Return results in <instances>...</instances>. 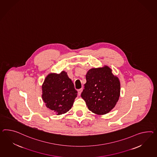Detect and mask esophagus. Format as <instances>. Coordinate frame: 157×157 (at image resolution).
Listing matches in <instances>:
<instances>
[{"instance_id":"obj_1","label":"esophagus","mask_w":157,"mask_h":157,"mask_svg":"<svg viewBox=\"0 0 157 157\" xmlns=\"http://www.w3.org/2000/svg\"><path fill=\"white\" fill-rule=\"evenodd\" d=\"M77 91H78V94L79 96H80L81 92H82V89H78Z\"/></svg>"}]
</instances>
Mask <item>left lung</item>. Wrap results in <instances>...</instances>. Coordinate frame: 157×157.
I'll return each instance as SVG.
<instances>
[{
  "mask_svg": "<svg viewBox=\"0 0 157 157\" xmlns=\"http://www.w3.org/2000/svg\"><path fill=\"white\" fill-rule=\"evenodd\" d=\"M107 65L89 69L86 75V82L81 96L89 110L104 115L114 108L120 96L119 78Z\"/></svg>",
  "mask_w": 157,
  "mask_h": 157,
  "instance_id": "8db88e82",
  "label": "left lung"
}]
</instances>
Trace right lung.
I'll return each instance as SVG.
<instances>
[{
  "label": "right lung",
  "mask_w": 157,
  "mask_h": 157,
  "mask_svg": "<svg viewBox=\"0 0 157 157\" xmlns=\"http://www.w3.org/2000/svg\"><path fill=\"white\" fill-rule=\"evenodd\" d=\"M42 98L47 108L57 115L66 113L71 109L77 92L67 73H50L41 86Z\"/></svg>",
  "instance_id": "1"
}]
</instances>
